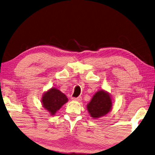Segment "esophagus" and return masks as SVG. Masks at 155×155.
I'll use <instances>...</instances> for the list:
<instances>
[{
	"label": "esophagus",
	"instance_id": "34e87169",
	"mask_svg": "<svg viewBox=\"0 0 155 155\" xmlns=\"http://www.w3.org/2000/svg\"><path fill=\"white\" fill-rule=\"evenodd\" d=\"M71 100H75V101H78V102H80V101L81 100V97H71Z\"/></svg>",
	"mask_w": 155,
	"mask_h": 155
}]
</instances>
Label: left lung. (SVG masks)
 <instances>
[{"label":"left lung","instance_id":"obj_1","mask_svg":"<svg viewBox=\"0 0 155 155\" xmlns=\"http://www.w3.org/2000/svg\"><path fill=\"white\" fill-rule=\"evenodd\" d=\"M112 102L110 94L104 90L97 91L87 105V111L94 119L106 115L112 109Z\"/></svg>","mask_w":155,"mask_h":155}]
</instances>
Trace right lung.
I'll return each instance as SVG.
<instances>
[{
	"label": "right lung",
	"instance_id": "obj_1",
	"mask_svg": "<svg viewBox=\"0 0 155 155\" xmlns=\"http://www.w3.org/2000/svg\"><path fill=\"white\" fill-rule=\"evenodd\" d=\"M68 101V97L64 93L55 87H52L43 94L41 103L43 108L53 116Z\"/></svg>",
	"mask_w": 155,
	"mask_h": 155
}]
</instances>
